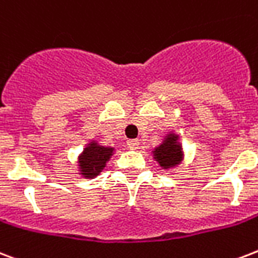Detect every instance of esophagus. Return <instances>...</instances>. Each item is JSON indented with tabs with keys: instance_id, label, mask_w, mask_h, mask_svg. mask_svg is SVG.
Here are the masks:
<instances>
[{
	"instance_id": "34e87169",
	"label": "esophagus",
	"mask_w": 258,
	"mask_h": 258,
	"mask_svg": "<svg viewBox=\"0 0 258 258\" xmlns=\"http://www.w3.org/2000/svg\"><path fill=\"white\" fill-rule=\"evenodd\" d=\"M127 146L131 150H137L138 147H139V141L138 139H130V141H127Z\"/></svg>"
}]
</instances>
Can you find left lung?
Wrapping results in <instances>:
<instances>
[{
  "mask_svg": "<svg viewBox=\"0 0 258 258\" xmlns=\"http://www.w3.org/2000/svg\"><path fill=\"white\" fill-rule=\"evenodd\" d=\"M153 155L162 169L174 168L178 164H181L184 154H182L181 145L178 142V135L173 133L168 134L164 142L158 147H155Z\"/></svg>",
  "mask_w": 258,
  "mask_h": 258,
  "instance_id": "1",
  "label": "left lung"
}]
</instances>
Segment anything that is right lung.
<instances>
[{
	"label": "right lung",
	"mask_w": 258,
	"mask_h": 258,
	"mask_svg": "<svg viewBox=\"0 0 258 258\" xmlns=\"http://www.w3.org/2000/svg\"><path fill=\"white\" fill-rule=\"evenodd\" d=\"M113 151H115L113 147L101 146L96 141L88 143V146L78 157L80 174L85 178H93L98 176L104 170Z\"/></svg>",
	"instance_id": "obj_1"
}]
</instances>
